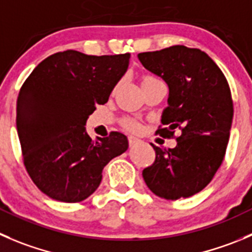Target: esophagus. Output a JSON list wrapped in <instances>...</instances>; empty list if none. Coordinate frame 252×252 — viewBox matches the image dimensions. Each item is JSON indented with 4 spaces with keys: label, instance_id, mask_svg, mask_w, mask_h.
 Masks as SVG:
<instances>
[{
    "label": "esophagus",
    "instance_id": "1",
    "mask_svg": "<svg viewBox=\"0 0 252 252\" xmlns=\"http://www.w3.org/2000/svg\"><path fill=\"white\" fill-rule=\"evenodd\" d=\"M128 141H129V145H130V146H134V145H136V144L141 143L140 139L135 138V136H129Z\"/></svg>",
    "mask_w": 252,
    "mask_h": 252
}]
</instances>
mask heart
<instances>
[{
    "label": "heart",
    "mask_w": 252,
    "mask_h": 252,
    "mask_svg": "<svg viewBox=\"0 0 252 252\" xmlns=\"http://www.w3.org/2000/svg\"><path fill=\"white\" fill-rule=\"evenodd\" d=\"M155 77L153 76H144L143 77V81H141V84H148V82H151V81H155ZM122 124H123L124 128H126L128 130H133V131H136L140 129V124L138 123L136 121H134V119H130V118H126L123 119V122H122Z\"/></svg>",
    "instance_id": "obj_1"
}]
</instances>
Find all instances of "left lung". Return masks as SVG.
<instances>
[{
  "label": "left lung",
  "mask_w": 252,
  "mask_h": 252,
  "mask_svg": "<svg viewBox=\"0 0 252 252\" xmlns=\"http://www.w3.org/2000/svg\"><path fill=\"white\" fill-rule=\"evenodd\" d=\"M143 66L168 85V107L156 134L177 145L161 149L144 168L146 186L156 196L176 201L198 193L214 177L225 156L233 122L230 87L218 65L204 51L173 45L138 54Z\"/></svg>",
  "instance_id": "obj_1"
}]
</instances>
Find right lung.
I'll use <instances>...</instances> for the list:
<instances>
[{"label": "right lung", "mask_w": 252, "mask_h": 252, "mask_svg": "<svg viewBox=\"0 0 252 252\" xmlns=\"http://www.w3.org/2000/svg\"><path fill=\"white\" fill-rule=\"evenodd\" d=\"M130 54L86 55L76 50L44 59L22 85L17 131L29 177L55 201L76 203L91 196L103 167L128 149L124 134L92 140L86 121L108 101L126 74Z\"/></svg>", "instance_id": "right-lung-1"}]
</instances>
